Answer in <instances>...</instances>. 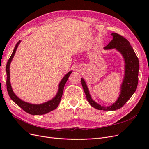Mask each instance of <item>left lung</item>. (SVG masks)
I'll return each mask as SVG.
<instances>
[{
	"label": "left lung",
	"instance_id": "left-lung-1",
	"mask_svg": "<svg viewBox=\"0 0 149 149\" xmlns=\"http://www.w3.org/2000/svg\"><path fill=\"white\" fill-rule=\"evenodd\" d=\"M113 37L110 43L104 47L105 49L116 48L123 55L125 61V75L121 85L120 94L115 103L110 106H102L94 101L90 95L87 85L83 78L81 84L88 101L93 107L98 110L115 111L123 107L136 91L138 84L139 62L136 53L130 46L128 40L116 33H112Z\"/></svg>",
	"mask_w": 149,
	"mask_h": 149
}]
</instances>
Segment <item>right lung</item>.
<instances>
[{
	"instance_id": "right-lung-1",
	"label": "right lung",
	"mask_w": 149,
	"mask_h": 149,
	"mask_svg": "<svg viewBox=\"0 0 149 149\" xmlns=\"http://www.w3.org/2000/svg\"><path fill=\"white\" fill-rule=\"evenodd\" d=\"M20 43V40L18 42L14 48V49L12 52V55L10 56V58L8 59L7 66H6V72H7V89L9 95L10 97L12 99V100L16 103L22 109L25 111L27 113L31 114V115H42L47 114L48 112H50L58 106L61 101V99L63 95V92L64 86L67 81L68 79L70 74L72 73V71H70L68 73L61 81V82L59 84V88H58V91L56 94V95L55 97L53 98L52 100L49 101L47 102H45L41 104H30L29 102H26L24 101L21 100L15 94L13 93V90L11 87L10 81V63L12 60V58L14 56V55L16 52V49L19 46V43Z\"/></svg>"
}]
</instances>
